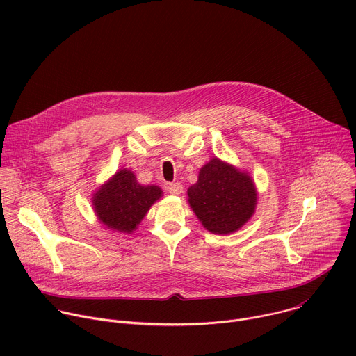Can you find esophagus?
<instances>
[{
    "label": "esophagus",
    "mask_w": 356,
    "mask_h": 356,
    "mask_svg": "<svg viewBox=\"0 0 356 356\" xmlns=\"http://www.w3.org/2000/svg\"><path fill=\"white\" fill-rule=\"evenodd\" d=\"M168 191H169L170 194L179 195V194L183 191V184H181V183H169V184H168Z\"/></svg>",
    "instance_id": "esophagus-1"
}]
</instances>
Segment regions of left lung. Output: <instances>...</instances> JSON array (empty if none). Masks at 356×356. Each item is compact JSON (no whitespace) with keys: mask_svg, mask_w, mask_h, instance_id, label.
<instances>
[{"mask_svg":"<svg viewBox=\"0 0 356 356\" xmlns=\"http://www.w3.org/2000/svg\"><path fill=\"white\" fill-rule=\"evenodd\" d=\"M188 204L207 231L227 235L238 231L255 213L258 193L252 177L213 158L188 187Z\"/></svg>","mask_w":356,"mask_h":356,"instance_id":"left-lung-1","label":"left lung"}]
</instances>
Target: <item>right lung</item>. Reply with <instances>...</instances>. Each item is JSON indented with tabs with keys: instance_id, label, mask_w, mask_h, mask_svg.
<instances>
[{
	"instance_id": "1",
	"label": "right lung",
	"mask_w": 356,
	"mask_h": 356,
	"mask_svg": "<svg viewBox=\"0 0 356 356\" xmlns=\"http://www.w3.org/2000/svg\"><path fill=\"white\" fill-rule=\"evenodd\" d=\"M161 197V187L142 186L129 169H121L94 193L92 207L101 224L131 234Z\"/></svg>"
}]
</instances>
